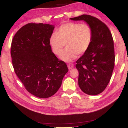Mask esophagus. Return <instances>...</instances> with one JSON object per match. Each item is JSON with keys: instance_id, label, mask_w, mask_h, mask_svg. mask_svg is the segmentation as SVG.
Wrapping results in <instances>:
<instances>
[{"instance_id": "obj_1", "label": "esophagus", "mask_w": 128, "mask_h": 128, "mask_svg": "<svg viewBox=\"0 0 128 128\" xmlns=\"http://www.w3.org/2000/svg\"><path fill=\"white\" fill-rule=\"evenodd\" d=\"M74 67V66L72 63H70L68 64V68L69 70H71V69H72Z\"/></svg>"}]
</instances>
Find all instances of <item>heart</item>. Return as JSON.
<instances>
[{
  "mask_svg": "<svg viewBox=\"0 0 128 128\" xmlns=\"http://www.w3.org/2000/svg\"><path fill=\"white\" fill-rule=\"evenodd\" d=\"M93 38L92 30L86 23H67L60 26L56 34H52L50 44L54 53L58 55L66 44V48L60 56L65 62H70L77 54H84L90 48Z\"/></svg>",
  "mask_w": 128,
  "mask_h": 128,
  "instance_id": "b5f03b06",
  "label": "heart"
}]
</instances>
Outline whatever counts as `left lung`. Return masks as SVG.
<instances>
[{
    "label": "left lung",
    "instance_id": "left-lung-1",
    "mask_svg": "<svg viewBox=\"0 0 128 128\" xmlns=\"http://www.w3.org/2000/svg\"><path fill=\"white\" fill-rule=\"evenodd\" d=\"M84 20L92 30L93 38L90 48L76 61L78 84L81 90L89 95L102 92L110 80L114 66V50L112 35L106 24L89 15L71 18Z\"/></svg>",
    "mask_w": 128,
    "mask_h": 128
}]
</instances>
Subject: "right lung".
Listing matches in <instances>:
<instances>
[{"label":"right lung","instance_id":"1","mask_svg":"<svg viewBox=\"0 0 128 128\" xmlns=\"http://www.w3.org/2000/svg\"><path fill=\"white\" fill-rule=\"evenodd\" d=\"M53 25L28 23L20 28L11 43V55L16 74L26 90L39 98L55 94L68 71L66 63L52 52Z\"/></svg>","mask_w":128,"mask_h":128}]
</instances>
